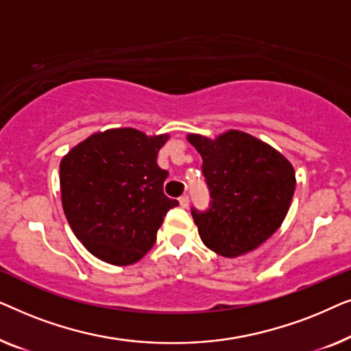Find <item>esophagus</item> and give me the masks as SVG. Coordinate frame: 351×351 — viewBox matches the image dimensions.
Instances as JSON below:
<instances>
[{"label":"esophagus","mask_w":351,"mask_h":351,"mask_svg":"<svg viewBox=\"0 0 351 351\" xmlns=\"http://www.w3.org/2000/svg\"><path fill=\"white\" fill-rule=\"evenodd\" d=\"M189 201H190V198L186 195L180 196V198H179V203H180L182 208H189Z\"/></svg>","instance_id":"obj_1"}]
</instances>
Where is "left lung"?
Masks as SVG:
<instances>
[{
	"label": "left lung",
	"instance_id": "8db88e82",
	"mask_svg": "<svg viewBox=\"0 0 351 351\" xmlns=\"http://www.w3.org/2000/svg\"><path fill=\"white\" fill-rule=\"evenodd\" d=\"M203 158L209 209L191 215L201 241L223 257H238L267 241L286 219L295 190L289 160L251 134L230 129L215 138L186 136Z\"/></svg>",
	"mask_w": 351,
	"mask_h": 351
}]
</instances>
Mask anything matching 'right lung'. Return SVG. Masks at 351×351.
Returning a JSON list of instances; mask_svg holds the SVG:
<instances>
[{
	"mask_svg": "<svg viewBox=\"0 0 351 351\" xmlns=\"http://www.w3.org/2000/svg\"><path fill=\"white\" fill-rule=\"evenodd\" d=\"M169 134L132 128L94 132L60 161L62 208L75 237L100 261L131 265L156 241L167 210L179 204L162 185L158 166Z\"/></svg>",
	"mask_w": 351,
	"mask_h": 351,
	"instance_id": "add662e5",
	"label": "right lung"
}]
</instances>
